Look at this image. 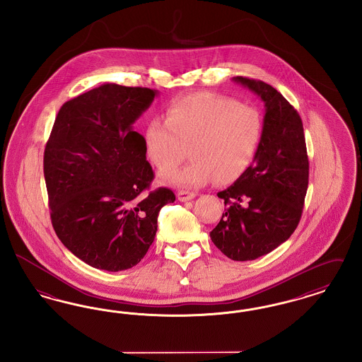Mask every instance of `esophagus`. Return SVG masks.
Masks as SVG:
<instances>
[{"instance_id":"34e87169","label":"esophagus","mask_w":362,"mask_h":362,"mask_svg":"<svg viewBox=\"0 0 362 362\" xmlns=\"http://www.w3.org/2000/svg\"><path fill=\"white\" fill-rule=\"evenodd\" d=\"M195 192L194 191H186V189H180V191H177V199L180 201V202H186V201H189V199H192V198H195Z\"/></svg>"}]
</instances>
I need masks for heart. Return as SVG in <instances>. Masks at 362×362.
<instances>
[{
	"instance_id": "1",
	"label": "heart",
	"mask_w": 362,
	"mask_h": 362,
	"mask_svg": "<svg viewBox=\"0 0 362 362\" xmlns=\"http://www.w3.org/2000/svg\"><path fill=\"white\" fill-rule=\"evenodd\" d=\"M262 119L257 110L235 99L194 93L168 104L165 121L155 118L145 130V146L158 170L172 168L187 154L193 158L180 169L161 173L165 183L199 186L230 183L245 173L258 153Z\"/></svg>"
}]
</instances>
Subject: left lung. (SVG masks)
Here are the masks:
<instances>
[{
	"label": "left lung",
	"instance_id": "obj_1",
	"mask_svg": "<svg viewBox=\"0 0 362 362\" xmlns=\"http://www.w3.org/2000/svg\"><path fill=\"white\" fill-rule=\"evenodd\" d=\"M233 80L258 95L266 114L254 163L217 194L226 207L210 238L228 258L244 262L272 252L292 236L303 214L310 161L303 122L292 104L260 80Z\"/></svg>",
	"mask_w": 362,
	"mask_h": 362
}]
</instances>
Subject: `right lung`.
Returning a JSON list of instances; mask_svg holds the SVG:
<instances>
[{
    "label": "right lung",
    "mask_w": 362,
    "mask_h": 362,
    "mask_svg": "<svg viewBox=\"0 0 362 362\" xmlns=\"http://www.w3.org/2000/svg\"><path fill=\"white\" fill-rule=\"evenodd\" d=\"M157 92L103 84L64 104L45 148L43 171L58 239L86 264L107 272L136 266L155 240L173 189L155 179L145 138L133 123Z\"/></svg>",
    "instance_id": "1"
}]
</instances>
